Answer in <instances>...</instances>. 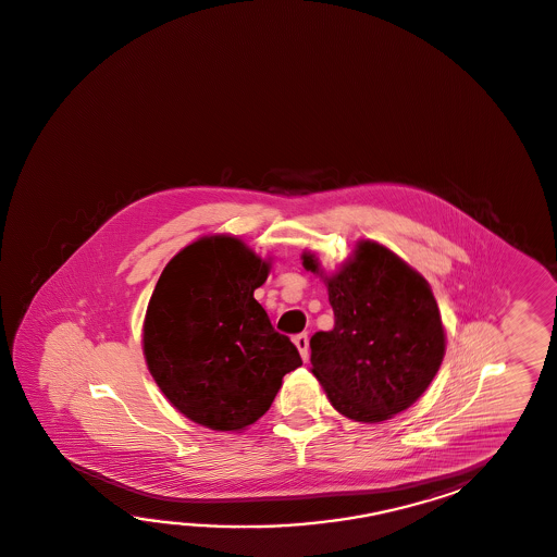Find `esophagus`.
<instances>
[{
  "instance_id": "esophagus-1",
  "label": "esophagus",
  "mask_w": 557,
  "mask_h": 557,
  "mask_svg": "<svg viewBox=\"0 0 557 557\" xmlns=\"http://www.w3.org/2000/svg\"><path fill=\"white\" fill-rule=\"evenodd\" d=\"M294 343H296L297 349L301 352V359L307 361L309 359V337H307V333H299L294 337Z\"/></svg>"
}]
</instances>
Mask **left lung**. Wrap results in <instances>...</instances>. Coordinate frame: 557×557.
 Wrapping results in <instances>:
<instances>
[{
    "instance_id": "left-lung-1",
    "label": "left lung",
    "mask_w": 557,
    "mask_h": 557,
    "mask_svg": "<svg viewBox=\"0 0 557 557\" xmlns=\"http://www.w3.org/2000/svg\"><path fill=\"white\" fill-rule=\"evenodd\" d=\"M306 270L318 260L304 253ZM335 315L311 341V373L341 414L359 422L391 419L426 391L444 357V330L424 277L375 242L327 277Z\"/></svg>"
}]
</instances>
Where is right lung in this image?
<instances>
[{"label":"right lung","instance_id":"1","mask_svg":"<svg viewBox=\"0 0 557 557\" xmlns=\"http://www.w3.org/2000/svg\"><path fill=\"white\" fill-rule=\"evenodd\" d=\"M268 272L238 238H202L169 261L148 301V371L184 417L212 431L256 422L301 364L253 299Z\"/></svg>","mask_w":557,"mask_h":557}]
</instances>
